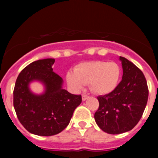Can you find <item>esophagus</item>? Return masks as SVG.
Here are the masks:
<instances>
[{
  "label": "esophagus",
  "mask_w": 158,
  "mask_h": 158,
  "mask_svg": "<svg viewBox=\"0 0 158 158\" xmlns=\"http://www.w3.org/2000/svg\"><path fill=\"white\" fill-rule=\"evenodd\" d=\"M88 98H89V96H87V95H85V94L82 95V100H83V101L86 100Z\"/></svg>",
  "instance_id": "34e87169"
}]
</instances>
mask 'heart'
I'll return each instance as SVG.
<instances>
[{"instance_id":"heart-1","label":"heart","mask_w":158,"mask_h":158,"mask_svg":"<svg viewBox=\"0 0 158 158\" xmlns=\"http://www.w3.org/2000/svg\"><path fill=\"white\" fill-rule=\"evenodd\" d=\"M120 76V67L116 62L90 61L79 64L74 70L68 71L66 81L74 91H81L89 83L95 93L105 95L116 89Z\"/></svg>"}]
</instances>
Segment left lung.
I'll list each match as a JSON object with an SVG mask.
<instances>
[{"label": "left lung", "mask_w": 158, "mask_h": 158, "mask_svg": "<svg viewBox=\"0 0 158 158\" xmlns=\"http://www.w3.org/2000/svg\"><path fill=\"white\" fill-rule=\"evenodd\" d=\"M123 77L111 93L97 97L95 121L104 132L118 135L133 129L142 118L148 100L147 83L143 73L129 60L119 57Z\"/></svg>", "instance_id": "1"}]
</instances>
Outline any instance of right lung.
I'll use <instances>...</instances> for the list:
<instances>
[{
	"label": "right lung",
	"instance_id": "obj_1",
	"mask_svg": "<svg viewBox=\"0 0 158 158\" xmlns=\"http://www.w3.org/2000/svg\"><path fill=\"white\" fill-rule=\"evenodd\" d=\"M54 58L40 59L26 66L16 79L13 105L23 127L40 136H51L69 125L76 107L81 103V95L62 89L63 80L53 72ZM40 82L44 87L41 94L30 90V84Z\"/></svg>",
	"mask_w": 158,
	"mask_h": 158
}]
</instances>
